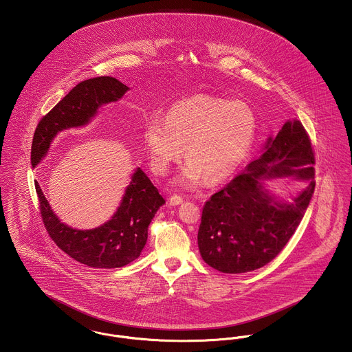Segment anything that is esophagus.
Wrapping results in <instances>:
<instances>
[{"instance_id": "1", "label": "esophagus", "mask_w": 352, "mask_h": 352, "mask_svg": "<svg viewBox=\"0 0 352 352\" xmlns=\"http://www.w3.org/2000/svg\"><path fill=\"white\" fill-rule=\"evenodd\" d=\"M168 203H170V206H179L184 203V198L179 195H173L168 198Z\"/></svg>"}]
</instances>
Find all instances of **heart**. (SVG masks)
<instances>
[{"label":"heart","instance_id":"1","mask_svg":"<svg viewBox=\"0 0 352 352\" xmlns=\"http://www.w3.org/2000/svg\"><path fill=\"white\" fill-rule=\"evenodd\" d=\"M256 129L247 102L194 95L173 104L166 118H148L142 140L157 174H165L182 157L184 146L187 162L175 184L192 187L206 178L211 184L231 178L248 157Z\"/></svg>","mask_w":352,"mask_h":352}]
</instances>
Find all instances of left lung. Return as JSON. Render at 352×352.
<instances>
[{
  "mask_svg": "<svg viewBox=\"0 0 352 352\" xmlns=\"http://www.w3.org/2000/svg\"><path fill=\"white\" fill-rule=\"evenodd\" d=\"M314 153L298 120L268 137L261 155L206 201L198 247L206 264L223 273L267 265L294 234L314 194ZM294 177L305 187L290 202L272 195L267 180Z\"/></svg>",
  "mask_w": 352,
  "mask_h": 352,
  "instance_id": "8db88e82",
  "label": "left lung"
}]
</instances>
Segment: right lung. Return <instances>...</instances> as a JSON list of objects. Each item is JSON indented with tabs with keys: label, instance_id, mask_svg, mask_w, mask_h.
Returning a JSON list of instances; mask_svg holds the SVG:
<instances>
[{
	"label": "right lung",
	"instance_id": "obj_1",
	"mask_svg": "<svg viewBox=\"0 0 352 352\" xmlns=\"http://www.w3.org/2000/svg\"><path fill=\"white\" fill-rule=\"evenodd\" d=\"M128 91L129 87L112 76L88 79L74 87L39 121L32 145V166L41 164L58 134L88 125L99 108L120 100ZM35 190L51 239L69 257L91 268H121L134 261L146 244L151 220L165 204L148 175L137 168L113 217L96 228L76 230L55 215L38 182Z\"/></svg>",
	"mask_w": 352,
	"mask_h": 352
}]
</instances>
